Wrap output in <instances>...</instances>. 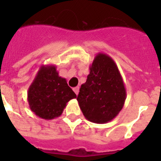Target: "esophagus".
<instances>
[{
    "label": "esophagus",
    "instance_id": "esophagus-1",
    "mask_svg": "<svg viewBox=\"0 0 161 161\" xmlns=\"http://www.w3.org/2000/svg\"><path fill=\"white\" fill-rule=\"evenodd\" d=\"M73 91H74V93L78 95V92H79V87H75V88H73Z\"/></svg>",
    "mask_w": 161,
    "mask_h": 161
}]
</instances>
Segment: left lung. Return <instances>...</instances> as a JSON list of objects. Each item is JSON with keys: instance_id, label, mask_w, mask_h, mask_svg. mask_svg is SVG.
<instances>
[{"instance_id": "1", "label": "left lung", "mask_w": 161, "mask_h": 161, "mask_svg": "<svg viewBox=\"0 0 161 161\" xmlns=\"http://www.w3.org/2000/svg\"><path fill=\"white\" fill-rule=\"evenodd\" d=\"M77 98L79 107L88 121L109 122L119 114L126 99L122 76L113 58L102 53L95 56Z\"/></svg>"}]
</instances>
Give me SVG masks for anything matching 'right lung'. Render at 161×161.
I'll use <instances>...</instances> for the list:
<instances>
[{
    "label": "right lung",
    "mask_w": 161,
    "mask_h": 161,
    "mask_svg": "<svg viewBox=\"0 0 161 161\" xmlns=\"http://www.w3.org/2000/svg\"><path fill=\"white\" fill-rule=\"evenodd\" d=\"M75 93L66 78L59 77L55 65H42L27 91L29 107L43 119L59 117Z\"/></svg>",
    "instance_id": "add662e5"
}]
</instances>
